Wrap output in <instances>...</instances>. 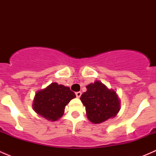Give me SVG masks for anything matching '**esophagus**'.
Instances as JSON below:
<instances>
[{
    "label": "esophagus",
    "instance_id": "esophagus-1",
    "mask_svg": "<svg viewBox=\"0 0 156 156\" xmlns=\"http://www.w3.org/2000/svg\"><path fill=\"white\" fill-rule=\"evenodd\" d=\"M75 95H76V97H78V98H79V97L81 96V91H78V92H76V93H75Z\"/></svg>",
    "mask_w": 156,
    "mask_h": 156
}]
</instances>
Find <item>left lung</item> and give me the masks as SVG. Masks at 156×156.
Returning a JSON list of instances; mask_svg holds the SVG:
<instances>
[{"instance_id":"8db88e82","label":"left lung","mask_w":156,"mask_h":156,"mask_svg":"<svg viewBox=\"0 0 156 156\" xmlns=\"http://www.w3.org/2000/svg\"><path fill=\"white\" fill-rule=\"evenodd\" d=\"M87 91L81 96L87 116L94 124L102 123L115 117L120 109V102L114 90H108L103 84L97 81L87 86Z\"/></svg>"}]
</instances>
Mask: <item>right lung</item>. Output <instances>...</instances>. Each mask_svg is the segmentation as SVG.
Returning <instances> with one entry per match:
<instances>
[{
	"label": "right lung",
	"mask_w": 156,
	"mask_h": 156,
	"mask_svg": "<svg viewBox=\"0 0 156 156\" xmlns=\"http://www.w3.org/2000/svg\"><path fill=\"white\" fill-rule=\"evenodd\" d=\"M75 97V93L69 87L52 83L36 93L33 108L37 114L48 120L56 121L63 115L66 106Z\"/></svg>",
	"instance_id": "right-lung-1"
}]
</instances>
